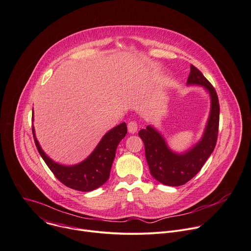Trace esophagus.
Returning a JSON list of instances; mask_svg holds the SVG:
<instances>
[{
	"instance_id": "obj_1",
	"label": "esophagus",
	"mask_w": 251,
	"mask_h": 251,
	"mask_svg": "<svg viewBox=\"0 0 251 251\" xmlns=\"http://www.w3.org/2000/svg\"><path fill=\"white\" fill-rule=\"evenodd\" d=\"M127 129L129 133H135L138 129V125L136 122H129L127 124Z\"/></svg>"
}]
</instances>
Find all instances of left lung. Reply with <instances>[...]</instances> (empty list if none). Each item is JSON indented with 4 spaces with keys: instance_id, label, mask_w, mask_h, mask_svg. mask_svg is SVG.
<instances>
[{
    "instance_id": "1",
    "label": "left lung",
    "mask_w": 251,
    "mask_h": 251,
    "mask_svg": "<svg viewBox=\"0 0 251 251\" xmlns=\"http://www.w3.org/2000/svg\"><path fill=\"white\" fill-rule=\"evenodd\" d=\"M187 85L204 87L210 94L211 99L207 126L201 141L198 145L183 154H176L169 150L160 133L151 126L138 131V135L145 144L146 158L151 176L157 181L170 186L182 185L196 176L212 153L217 141L219 102L214 88L193 65H190Z\"/></svg>"
}]
</instances>
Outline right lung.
Returning a JSON list of instances; mask_svg holds the SVG:
<instances>
[{"label":"right lung","instance_id":"1","mask_svg":"<svg viewBox=\"0 0 251 251\" xmlns=\"http://www.w3.org/2000/svg\"><path fill=\"white\" fill-rule=\"evenodd\" d=\"M32 129L38 151L53 176L66 186L78 191L94 190L108 179L117 148L127 132L126 123L119 125L104 134L96 150L87 159L75 165L66 166L52 161L46 155L35 136L33 126Z\"/></svg>","mask_w":251,"mask_h":251}]
</instances>
